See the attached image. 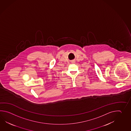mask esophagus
I'll return each instance as SVG.
<instances>
[{
	"label": "esophagus",
	"mask_w": 131,
	"mask_h": 131,
	"mask_svg": "<svg viewBox=\"0 0 131 131\" xmlns=\"http://www.w3.org/2000/svg\"><path fill=\"white\" fill-rule=\"evenodd\" d=\"M74 61H72V62H73V63H74Z\"/></svg>",
	"instance_id": "1"
}]
</instances>
